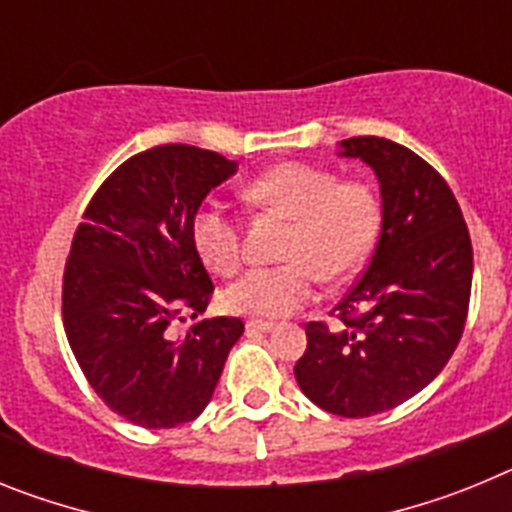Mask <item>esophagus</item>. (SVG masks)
<instances>
[{
    "instance_id": "obj_1",
    "label": "esophagus",
    "mask_w": 512,
    "mask_h": 512,
    "mask_svg": "<svg viewBox=\"0 0 512 512\" xmlns=\"http://www.w3.org/2000/svg\"><path fill=\"white\" fill-rule=\"evenodd\" d=\"M274 328H277V325L264 323V320H248L246 323V333H271Z\"/></svg>"
}]
</instances>
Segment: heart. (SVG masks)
I'll return each instance as SVG.
<instances>
[{"label": "heart", "mask_w": 512, "mask_h": 512, "mask_svg": "<svg viewBox=\"0 0 512 512\" xmlns=\"http://www.w3.org/2000/svg\"><path fill=\"white\" fill-rule=\"evenodd\" d=\"M251 205L289 220L279 266H256L223 289L220 305L233 315L279 320L315 297L318 277L343 282L361 269L379 235V200L356 179L338 182L330 169L279 164L246 187ZM192 243L215 274L241 264V228L223 205L200 207L192 217Z\"/></svg>", "instance_id": "b5f03b06"}]
</instances>
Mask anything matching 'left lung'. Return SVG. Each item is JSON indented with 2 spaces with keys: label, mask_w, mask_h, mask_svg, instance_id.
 <instances>
[{
  "label": "left lung",
  "mask_w": 512,
  "mask_h": 512,
  "mask_svg": "<svg viewBox=\"0 0 512 512\" xmlns=\"http://www.w3.org/2000/svg\"><path fill=\"white\" fill-rule=\"evenodd\" d=\"M338 156L374 171L382 230L364 277L336 305L341 328L307 323L300 390L343 418L384 413L433 382L464 333L472 241L454 192L410 148L366 135Z\"/></svg>",
  "instance_id": "obj_1"
}]
</instances>
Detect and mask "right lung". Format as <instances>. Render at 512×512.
<instances>
[{
	"label": "right lung",
	"instance_id": "obj_1",
	"mask_svg": "<svg viewBox=\"0 0 512 512\" xmlns=\"http://www.w3.org/2000/svg\"><path fill=\"white\" fill-rule=\"evenodd\" d=\"M235 161L197 146L128 158L89 202L63 274V328L89 379L117 415L143 428L194 420L217 387L238 318H207L212 295L192 243V217Z\"/></svg>",
	"mask_w": 512,
	"mask_h": 512
}]
</instances>
